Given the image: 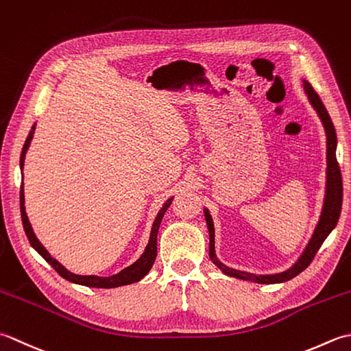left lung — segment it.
Segmentation results:
<instances>
[{"label": "left lung", "mask_w": 351, "mask_h": 351, "mask_svg": "<svg viewBox=\"0 0 351 351\" xmlns=\"http://www.w3.org/2000/svg\"><path fill=\"white\" fill-rule=\"evenodd\" d=\"M303 88L307 98H309V103L312 104L313 109L318 113V117L323 123V127L326 130L327 136V168H326V195H324V203H323V210H321V215L318 219V224L313 230V234L311 241L307 242L304 252L302 256L298 257V261L292 265L289 269L283 271V273L277 274H252L245 273V271L233 269L226 267L224 263L218 261L215 254V228H213V221L210 213L207 209H204V217H206V224L207 230H209V256L212 262L223 271L224 274L241 278V280H248L254 283H262V285H273V283H283L288 282L291 278L298 276L302 271H304L307 267L311 265V262L315 254L318 253L319 247L323 245V242L328 234L332 233L333 228L338 224V219L341 215V206H342V177H341V169L338 165V160H336V144H338V139H336V132L330 117L326 110V107L321 101V98L311 86L309 82L303 80Z\"/></svg>", "instance_id": "left-lung-1"}]
</instances>
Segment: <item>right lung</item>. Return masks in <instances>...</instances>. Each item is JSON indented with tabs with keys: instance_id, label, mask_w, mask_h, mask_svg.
<instances>
[{
	"instance_id": "obj_1",
	"label": "right lung",
	"mask_w": 351,
	"mask_h": 351,
	"mask_svg": "<svg viewBox=\"0 0 351 351\" xmlns=\"http://www.w3.org/2000/svg\"><path fill=\"white\" fill-rule=\"evenodd\" d=\"M34 130H36V124L32 127L30 133H28L27 139H25V144L23 147V153H21V162H19L21 171H23V168H24L25 153H27L28 147H30V144H32ZM173 198L174 197L168 198L167 202L163 203V206L160 207L159 213H157V217H156L154 223H153V227H152V233H149V239H148V244L145 247V252L142 253V256L139 257V259L136 261L134 263H132L130 267H127L123 271H119L118 274H113V276H109V277H99V276H78V274L71 273V271H68L65 267H63L60 262H57L54 257H51V254L47 252V248L40 244L38 238H36V234L33 232V227L30 224V221H28V217H27V213H25V206H24V203H25L24 202V199H25L24 198V186H21V194H19V199H21V218H23L24 230H25V234H27L28 241H30L32 247L42 257H44V259L49 263V265H51L63 278H66V280L73 282V283H77V285L89 286V288H118V286H124V285H130V283H134V282H139L142 277H145L148 274V271L152 269L153 263L156 261V256H157V232H159V227H160L163 215H165L167 209L171 206V203H173Z\"/></svg>"
}]
</instances>
